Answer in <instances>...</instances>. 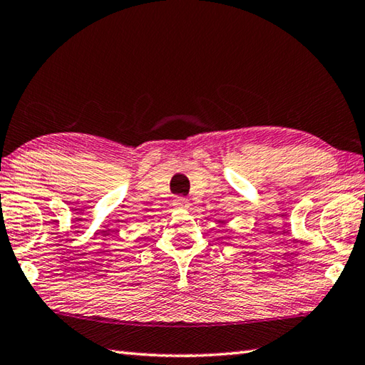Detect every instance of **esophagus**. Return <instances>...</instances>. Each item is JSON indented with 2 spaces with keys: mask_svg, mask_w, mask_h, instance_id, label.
Listing matches in <instances>:
<instances>
[{
  "mask_svg": "<svg viewBox=\"0 0 365 365\" xmlns=\"http://www.w3.org/2000/svg\"><path fill=\"white\" fill-rule=\"evenodd\" d=\"M173 204H174L175 209H188V207H190V201L183 196H177L173 201Z\"/></svg>",
  "mask_w": 365,
  "mask_h": 365,
  "instance_id": "esophagus-1",
  "label": "esophagus"
}]
</instances>
